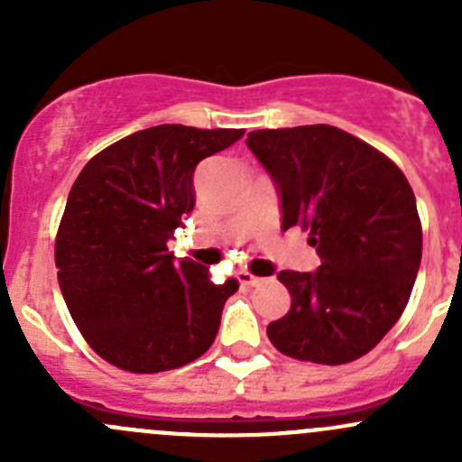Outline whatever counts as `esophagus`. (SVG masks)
<instances>
[{"label": "esophagus", "instance_id": "esophagus-1", "mask_svg": "<svg viewBox=\"0 0 462 462\" xmlns=\"http://www.w3.org/2000/svg\"><path fill=\"white\" fill-rule=\"evenodd\" d=\"M239 282H241V286H259V283L263 282V279L257 277V274L248 273V270H241V273H239Z\"/></svg>", "mask_w": 462, "mask_h": 462}]
</instances>
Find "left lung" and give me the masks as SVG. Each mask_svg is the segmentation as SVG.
Segmentation results:
<instances>
[{
  "label": "left lung",
  "instance_id": "8db88e82",
  "mask_svg": "<svg viewBox=\"0 0 462 462\" xmlns=\"http://www.w3.org/2000/svg\"><path fill=\"white\" fill-rule=\"evenodd\" d=\"M277 188L282 230L300 226L321 265L282 270L292 301L268 324L274 348L295 360L346 365L366 356L402 315L422 259L416 197L377 149L330 125L248 134Z\"/></svg>",
  "mask_w": 462,
  "mask_h": 462
}]
</instances>
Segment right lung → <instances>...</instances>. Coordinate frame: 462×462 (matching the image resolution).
I'll return each mask as SVG.
<instances>
[{
    "instance_id": "right-lung-1",
    "label": "right lung",
    "mask_w": 462,
    "mask_h": 462,
    "mask_svg": "<svg viewBox=\"0 0 462 462\" xmlns=\"http://www.w3.org/2000/svg\"><path fill=\"white\" fill-rule=\"evenodd\" d=\"M245 129L158 125L93 156L73 183L55 239L64 301L88 346L132 374L179 369L218 333L236 279L176 261L167 241L194 209V170Z\"/></svg>"
}]
</instances>
